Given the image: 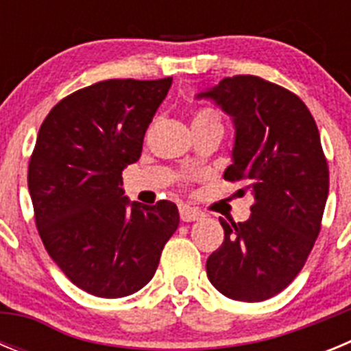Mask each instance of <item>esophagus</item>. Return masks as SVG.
Masks as SVG:
<instances>
[{
	"label": "esophagus",
	"mask_w": 351,
	"mask_h": 351,
	"mask_svg": "<svg viewBox=\"0 0 351 351\" xmlns=\"http://www.w3.org/2000/svg\"><path fill=\"white\" fill-rule=\"evenodd\" d=\"M179 216H181L182 221L190 223V221H197V219H200L204 216L202 213L198 209H195V207H190V206H179Z\"/></svg>",
	"instance_id": "1"
}]
</instances>
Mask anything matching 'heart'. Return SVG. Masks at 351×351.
<instances>
[{"instance_id": "b5f03b06", "label": "heart", "mask_w": 351, "mask_h": 351, "mask_svg": "<svg viewBox=\"0 0 351 351\" xmlns=\"http://www.w3.org/2000/svg\"><path fill=\"white\" fill-rule=\"evenodd\" d=\"M204 123H219L218 114L210 110V108H200L195 112L193 125H204Z\"/></svg>"}]
</instances>
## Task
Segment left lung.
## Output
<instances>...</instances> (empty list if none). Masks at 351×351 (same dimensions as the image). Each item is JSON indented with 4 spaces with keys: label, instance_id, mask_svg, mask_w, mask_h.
<instances>
[{
    "label": "left lung",
    "instance_id": "obj_1",
    "mask_svg": "<svg viewBox=\"0 0 351 351\" xmlns=\"http://www.w3.org/2000/svg\"><path fill=\"white\" fill-rule=\"evenodd\" d=\"M197 98L234 121L223 178L244 181L255 197L250 219H219L225 239L207 258V278L228 299L267 300L295 280L320 234L328 195L320 133L299 96L255 75L225 77Z\"/></svg>",
    "mask_w": 351,
    "mask_h": 351
}]
</instances>
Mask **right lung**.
Returning <instances> with one entry per match:
<instances>
[{"label":"right lung","mask_w":351,"mask_h":351,"mask_svg":"<svg viewBox=\"0 0 351 351\" xmlns=\"http://www.w3.org/2000/svg\"><path fill=\"white\" fill-rule=\"evenodd\" d=\"M170 86L172 77L101 80L63 98L40 126L27 169L36 228L58 267L91 295L145 287L178 230L176 204L130 202L121 188Z\"/></svg>","instance_id":"1"}]
</instances>
